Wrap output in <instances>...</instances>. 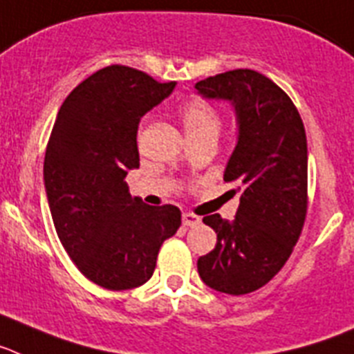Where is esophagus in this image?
I'll return each instance as SVG.
<instances>
[{"label":"esophagus","mask_w":354,"mask_h":354,"mask_svg":"<svg viewBox=\"0 0 354 354\" xmlns=\"http://www.w3.org/2000/svg\"><path fill=\"white\" fill-rule=\"evenodd\" d=\"M181 223H183V226H196V224L201 223V219L194 214H183L181 215Z\"/></svg>","instance_id":"34e87169"}]
</instances>
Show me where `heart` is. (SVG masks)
Returning a JSON list of instances; mask_svg holds the SVG:
<instances>
[{
	"label": "heart",
	"mask_w": 354,
	"mask_h": 354,
	"mask_svg": "<svg viewBox=\"0 0 354 354\" xmlns=\"http://www.w3.org/2000/svg\"><path fill=\"white\" fill-rule=\"evenodd\" d=\"M180 118L189 140L203 139V137H215L217 139L221 126H223L219 112L208 101L199 100V97L187 101L181 106Z\"/></svg>",
	"instance_id": "1"
}]
</instances>
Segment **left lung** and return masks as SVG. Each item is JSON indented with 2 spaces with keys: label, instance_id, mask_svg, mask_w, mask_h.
Here are the masks:
<instances>
[{
  "label": "left lung",
  "instance_id": "8db88e82",
  "mask_svg": "<svg viewBox=\"0 0 354 354\" xmlns=\"http://www.w3.org/2000/svg\"><path fill=\"white\" fill-rule=\"evenodd\" d=\"M199 94L235 106L239 139L224 181L241 192L235 219L205 215L217 244L198 260L214 290L242 296L278 274L305 226L308 149L305 126L287 92L253 69H233L196 84Z\"/></svg>",
  "mask_w": 354,
  "mask_h": 354
}]
</instances>
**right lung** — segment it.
Listing matches in <instances>:
<instances>
[{"instance_id": "1", "label": "right lung", "mask_w": 354, "mask_h": 354, "mask_svg": "<svg viewBox=\"0 0 354 354\" xmlns=\"http://www.w3.org/2000/svg\"><path fill=\"white\" fill-rule=\"evenodd\" d=\"M128 66L103 67L73 88L58 110L44 156L55 230L80 272L109 290L146 283L160 245L181 224L174 205L131 198L128 169L139 167L144 113L173 92Z\"/></svg>"}]
</instances>
